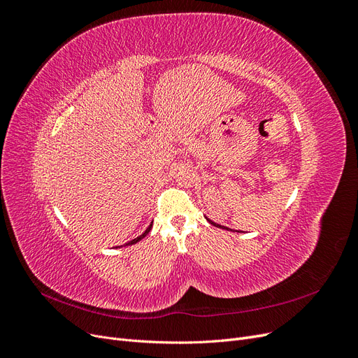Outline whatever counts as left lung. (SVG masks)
Instances as JSON below:
<instances>
[{
    "label": "left lung",
    "mask_w": 358,
    "mask_h": 358,
    "mask_svg": "<svg viewBox=\"0 0 358 358\" xmlns=\"http://www.w3.org/2000/svg\"><path fill=\"white\" fill-rule=\"evenodd\" d=\"M206 220H208L212 225H215V227H218V229H224V230H230V229H227V227H224V225H220V224H216V222H213V221H210L209 218H206Z\"/></svg>",
    "instance_id": "obj_1"
}]
</instances>
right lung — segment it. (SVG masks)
I'll return each instance as SVG.
<instances>
[{
	"label": "right lung",
	"mask_w": 358,
	"mask_h": 358,
	"mask_svg": "<svg viewBox=\"0 0 358 358\" xmlns=\"http://www.w3.org/2000/svg\"><path fill=\"white\" fill-rule=\"evenodd\" d=\"M150 229H152V224H150V225L148 227V229L145 230V233H143V234H140L138 237H136V239H133V241H129V242H128V243H125L124 246H128V245H134V243L140 242V241H142V239H143V237H145V236H146V234H148V233L150 231Z\"/></svg>",
	"instance_id": "obj_1"
}]
</instances>
